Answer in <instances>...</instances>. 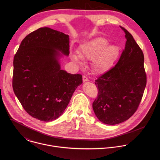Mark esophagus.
<instances>
[{"label": "esophagus", "instance_id": "1", "mask_svg": "<svg viewBox=\"0 0 160 160\" xmlns=\"http://www.w3.org/2000/svg\"><path fill=\"white\" fill-rule=\"evenodd\" d=\"M82 81H83V82H85L88 81L89 80H88V78L86 76H82Z\"/></svg>", "mask_w": 160, "mask_h": 160}]
</instances>
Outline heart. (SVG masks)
<instances>
[{
	"label": "heart",
	"mask_w": 160,
	"mask_h": 160,
	"mask_svg": "<svg viewBox=\"0 0 160 160\" xmlns=\"http://www.w3.org/2000/svg\"><path fill=\"white\" fill-rule=\"evenodd\" d=\"M108 41L103 37H97L81 46L79 55L73 53L71 60L78 65L82 64V59L92 61V69L94 73L103 74L112 67L119 53V48L113 44H108Z\"/></svg>",
	"instance_id": "1"
}]
</instances>
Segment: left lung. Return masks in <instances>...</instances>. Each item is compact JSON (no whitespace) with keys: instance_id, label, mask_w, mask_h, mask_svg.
Wrapping results in <instances>:
<instances>
[{"instance_id":"obj_1","label":"left lung","mask_w":160,"mask_h":160,"mask_svg":"<svg viewBox=\"0 0 160 160\" xmlns=\"http://www.w3.org/2000/svg\"><path fill=\"white\" fill-rule=\"evenodd\" d=\"M126 45L116 65L95 80L98 94L92 108L100 121L109 125L122 122L136 112L147 84L144 56L134 38L120 26Z\"/></svg>"}]
</instances>
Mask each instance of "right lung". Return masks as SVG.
<instances>
[{
	"label": "right lung",
	"mask_w": 160,
	"mask_h": 160,
	"mask_svg": "<svg viewBox=\"0 0 160 160\" xmlns=\"http://www.w3.org/2000/svg\"><path fill=\"white\" fill-rule=\"evenodd\" d=\"M69 36L41 28L22 41L14 57L12 86L23 108L40 121H53L63 113L81 74L62 69L60 59L69 54Z\"/></svg>",
	"instance_id": "add662e5"
}]
</instances>
